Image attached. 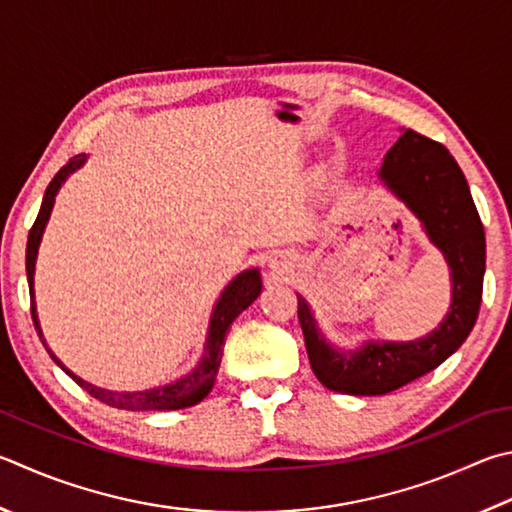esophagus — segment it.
<instances>
[{
	"label": "esophagus",
	"instance_id": "esophagus-1",
	"mask_svg": "<svg viewBox=\"0 0 512 512\" xmlns=\"http://www.w3.org/2000/svg\"><path fill=\"white\" fill-rule=\"evenodd\" d=\"M282 257H286V255H277V257H273L271 259V268H273V271H277V273H282L284 271V262H286V259H282Z\"/></svg>",
	"mask_w": 512,
	"mask_h": 512
}]
</instances>
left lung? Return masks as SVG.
Here are the masks:
<instances>
[{
	"label": "left lung",
	"mask_w": 512,
	"mask_h": 512,
	"mask_svg": "<svg viewBox=\"0 0 512 512\" xmlns=\"http://www.w3.org/2000/svg\"><path fill=\"white\" fill-rule=\"evenodd\" d=\"M378 176L414 212L425 235L443 253L450 266L452 302L439 329L423 338L371 340L360 349L338 351L324 340L309 304L297 295V318L313 374L338 394H389L436 369L470 336L481 306L486 235L466 176L450 152L432 138L405 129Z\"/></svg>",
	"instance_id": "obj_1"
}]
</instances>
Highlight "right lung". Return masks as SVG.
<instances>
[{
  "label": "right lung",
  "instance_id": "obj_1",
  "mask_svg": "<svg viewBox=\"0 0 512 512\" xmlns=\"http://www.w3.org/2000/svg\"><path fill=\"white\" fill-rule=\"evenodd\" d=\"M85 161H87V154L73 156V159H69V163L53 176L49 188H46V192H44L42 208H40V212H37V219L29 232V241H26V277H29L31 315H33L37 336H40L42 345L46 347L49 356L53 358L55 365L64 371V374H69L82 389H85L87 394L98 398L100 403H105L109 407H116V410H129V412H152V410L161 412V410H183V407L197 405L210 394L212 385H215L217 371L221 365V356H224V340H226L230 324L235 322V318L241 311L248 309V306L257 300L259 293H262V277H259L257 268H250V271L239 273L235 280L226 286V291L221 293V297L217 300L215 309H212V315H210V327H208L206 347H203V356L199 360V365L194 367L188 376L174 380V383H170V385L145 389V392H109V389H100L96 385L87 383V380H82L80 376L73 374L71 369L64 367L62 362L55 358V353L49 349V345H46V340L42 336L40 320H37V309H35L33 273H35L37 248H40L46 221H49V217H51L55 194H58L60 185L69 179V174H73L78 167L85 165Z\"/></svg>",
  "mask_w": 512,
  "mask_h": 512
}]
</instances>
